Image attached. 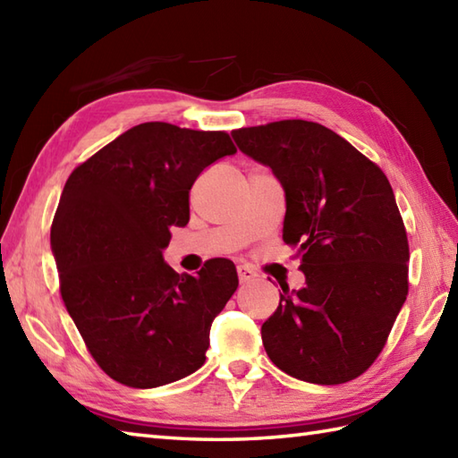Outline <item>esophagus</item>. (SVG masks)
<instances>
[{
    "label": "esophagus",
    "instance_id": "1",
    "mask_svg": "<svg viewBox=\"0 0 458 458\" xmlns=\"http://www.w3.org/2000/svg\"><path fill=\"white\" fill-rule=\"evenodd\" d=\"M238 277L240 284H250V281H254L258 277V274L248 266H238Z\"/></svg>",
    "mask_w": 458,
    "mask_h": 458
}]
</instances>
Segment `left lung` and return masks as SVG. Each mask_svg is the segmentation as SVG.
Here are the masks:
<instances>
[{
  "instance_id": "1",
  "label": "left lung",
  "mask_w": 458,
  "mask_h": 458,
  "mask_svg": "<svg viewBox=\"0 0 458 458\" xmlns=\"http://www.w3.org/2000/svg\"><path fill=\"white\" fill-rule=\"evenodd\" d=\"M240 151L284 184V242L297 248L305 287H281L261 340L285 374L336 386L382 352L407 281L405 226L384 171L317 122L281 120L232 131Z\"/></svg>"
}]
</instances>
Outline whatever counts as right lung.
<instances>
[{"label":"right lung","mask_w":458,"mask_h":458,"mask_svg":"<svg viewBox=\"0 0 458 458\" xmlns=\"http://www.w3.org/2000/svg\"><path fill=\"white\" fill-rule=\"evenodd\" d=\"M236 148L226 131L148 122L122 133L68 177L51 246L68 315L106 374L157 387L204 364L210 327L238 287L226 258L179 276L163 261L171 226L189 222L199 174Z\"/></svg>","instance_id":"add662e5"}]
</instances>
